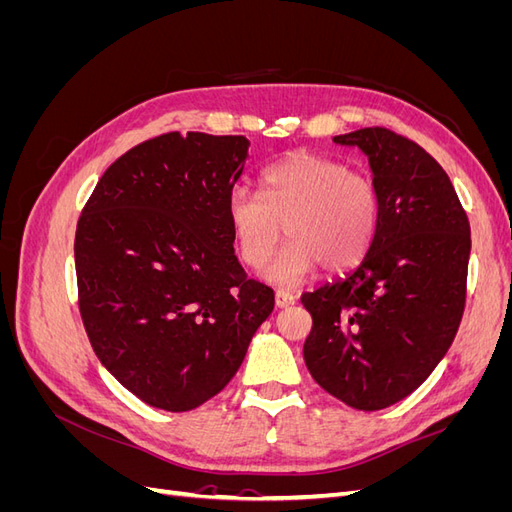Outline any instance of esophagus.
Here are the masks:
<instances>
[{
    "instance_id": "esophagus-1",
    "label": "esophagus",
    "mask_w": 512,
    "mask_h": 512,
    "mask_svg": "<svg viewBox=\"0 0 512 512\" xmlns=\"http://www.w3.org/2000/svg\"><path fill=\"white\" fill-rule=\"evenodd\" d=\"M294 301H297V297H294V294L288 292V290H277L275 292V305L280 309H286V307L294 305Z\"/></svg>"
}]
</instances>
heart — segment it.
I'll return each instance as SVG.
<instances>
[{
    "label": "heart",
    "mask_w": 512,
    "mask_h": 512,
    "mask_svg": "<svg viewBox=\"0 0 512 512\" xmlns=\"http://www.w3.org/2000/svg\"><path fill=\"white\" fill-rule=\"evenodd\" d=\"M262 194L237 185L228 222L241 260L265 265L277 241L288 243L262 271L277 286H297L320 265L342 273L367 256L380 224V194L363 170L316 153H292L262 175Z\"/></svg>",
    "instance_id": "obj_1"
}]
</instances>
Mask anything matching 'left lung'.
Here are the masks:
<instances>
[{"mask_svg":"<svg viewBox=\"0 0 512 512\" xmlns=\"http://www.w3.org/2000/svg\"><path fill=\"white\" fill-rule=\"evenodd\" d=\"M361 149L380 194L359 267L301 297L314 327L305 365L329 395L374 412L406 399L451 348L466 303L470 224L429 153L384 128L335 136Z\"/></svg>","mask_w":512,"mask_h":512,"instance_id":"left-lung-1","label":"left lung"}]
</instances>
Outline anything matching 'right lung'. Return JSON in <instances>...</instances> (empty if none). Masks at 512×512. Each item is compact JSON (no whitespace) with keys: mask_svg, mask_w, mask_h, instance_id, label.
Masks as SVG:
<instances>
[{"mask_svg":"<svg viewBox=\"0 0 512 512\" xmlns=\"http://www.w3.org/2000/svg\"><path fill=\"white\" fill-rule=\"evenodd\" d=\"M247 158L245 136H158L108 166L76 226L89 342L153 408L218 395L273 312V290L239 265L226 211Z\"/></svg>","mask_w":512,"mask_h":512,"instance_id":"add662e5","label":"right lung"}]
</instances>
